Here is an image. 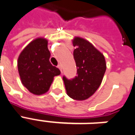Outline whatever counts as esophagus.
<instances>
[{
	"label": "esophagus",
	"instance_id": "1",
	"mask_svg": "<svg viewBox=\"0 0 135 135\" xmlns=\"http://www.w3.org/2000/svg\"><path fill=\"white\" fill-rule=\"evenodd\" d=\"M57 67H58V68H59V69L60 70V71H61V73L62 72V65H58V66H57Z\"/></svg>",
	"mask_w": 135,
	"mask_h": 135
}]
</instances>
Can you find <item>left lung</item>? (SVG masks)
<instances>
[{
    "mask_svg": "<svg viewBox=\"0 0 135 135\" xmlns=\"http://www.w3.org/2000/svg\"><path fill=\"white\" fill-rule=\"evenodd\" d=\"M77 75L63 76L67 94L73 100H84L93 94L102 83L106 70L105 57L86 40L76 37L73 41Z\"/></svg>",
    "mask_w": 135,
    "mask_h": 135,
    "instance_id": "obj_1",
    "label": "left lung"
}]
</instances>
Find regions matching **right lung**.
I'll return each mask as SVG.
<instances>
[{
	"instance_id": "obj_1",
	"label": "right lung",
	"mask_w": 135,
	"mask_h": 135,
	"mask_svg": "<svg viewBox=\"0 0 135 135\" xmlns=\"http://www.w3.org/2000/svg\"><path fill=\"white\" fill-rule=\"evenodd\" d=\"M46 39L36 38L25 48L18 58V71L22 84L30 92L41 95L50 88L60 70L49 62L51 54Z\"/></svg>"
}]
</instances>
